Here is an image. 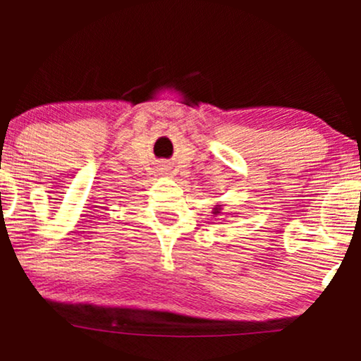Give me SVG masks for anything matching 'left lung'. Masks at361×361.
Listing matches in <instances>:
<instances>
[{"instance_id": "8db88e82", "label": "left lung", "mask_w": 361, "mask_h": 361, "mask_svg": "<svg viewBox=\"0 0 361 361\" xmlns=\"http://www.w3.org/2000/svg\"><path fill=\"white\" fill-rule=\"evenodd\" d=\"M214 214L217 215V214H221V205H215V209H214Z\"/></svg>"}]
</instances>
